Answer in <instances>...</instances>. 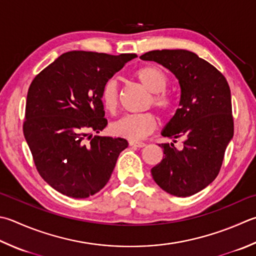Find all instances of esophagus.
<instances>
[{
	"mask_svg": "<svg viewBox=\"0 0 256 256\" xmlns=\"http://www.w3.org/2000/svg\"><path fill=\"white\" fill-rule=\"evenodd\" d=\"M129 146L137 147V148H142V147L146 146V144L142 142H134V140H130V142H129Z\"/></svg>",
	"mask_w": 256,
	"mask_h": 256,
	"instance_id": "1",
	"label": "esophagus"
}]
</instances>
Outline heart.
Here are the masks:
<instances>
[{
    "label": "heart",
    "mask_w": 256,
    "mask_h": 256,
    "mask_svg": "<svg viewBox=\"0 0 256 256\" xmlns=\"http://www.w3.org/2000/svg\"><path fill=\"white\" fill-rule=\"evenodd\" d=\"M149 92L148 104L155 106L162 112H170L172 102L165 94V89L168 84V78L165 71L156 66H144L139 68L134 74ZM100 99L104 107L114 112L118 104V84L114 79H108L101 88ZM157 126L155 114L152 112L129 114L124 116L112 124V132L116 136L127 139H140L154 132Z\"/></svg>",
    "instance_id": "b5f03b06"
}]
</instances>
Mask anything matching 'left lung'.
I'll list each match as a JSON object with an SVG mask.
<instances>
[{"label": "left lung", "instance_id": "1", "mask_svg": "<svg viewBox=\"0 0 256 256\" xmlns=\"http://www.w3.org/2000/svg\"><path fill=\"white\" fill-rule=\"evenodd\" d=\"M155 61L176 76L180 108L162 129L164 137L184 140L182 150L170 144L162 160L152 168L156 184L167 192L187 197L204 190L218 175L234 134L230 90L225 76L208 62L187 50H154L140 56Z\"/></svg>", "mask_w": 256, "mask_h": 256}]
</instances>
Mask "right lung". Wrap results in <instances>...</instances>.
<instances>
[{"label": "right lung", "instance_id": "add662e5", "mask_svg": "<svg viewBox=\"0 0 256 256\" xmlns=\"http://www.w3.org/2000/svg\"><path fill=\"white\" fill-rule=\"evenodd\" d=\"M136 54L70 51L43 69L28 91L23 134L41 177L72 198H86L110 180L124 138L100 137L107 126L104 84Z\"/></svg>", "mask_w": 256, "mask_h": 256}]
</instances>
